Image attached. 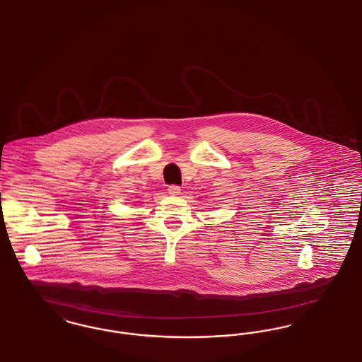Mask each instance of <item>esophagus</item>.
<instances>
[{
  "label": "esophagus",
  "mask_w": 362,
  "mask_h": 362,
  "mask_svg": "<svg viewBox=\"0 0 362 362\" xmlns=\"http://www.w3.org/2000/svg\"><path fill=\"white\" fill-rule=\"evenodd\" d=\"M168 192H169V194H172V196H178V194L181 193V188H180L178 185H172V187L168 188Z\"/></svg>",
  "instance_id": "1"
}]
</instances>
